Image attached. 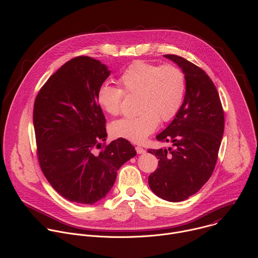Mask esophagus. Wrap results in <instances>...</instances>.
Wrapping results in <instances>:
<instances>
[{
    "label": "esophagus",
    "mask_w": 258,
    "mask_h": 258,
    "mask_svg": "<svg viewBox=\"0 0 258 258\" xmlns=\"http://www.w3.org/2000/svg\"><path fill=\"white\" fill-rule=\"evenodd\" d=\"M136 151H137L138 154H144V153H146V150L143 149L142 147H140V146H137V147H136Z\"/></svg>",
    "instance_id": "esophagus-1"
}]
</instances>
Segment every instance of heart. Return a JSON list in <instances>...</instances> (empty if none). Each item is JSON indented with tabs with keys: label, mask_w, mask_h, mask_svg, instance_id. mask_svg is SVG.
I'll list each match as a JSON object with an SVG mask.
<instances>
[{
	"label": "heart",
	"mask_w": 258,
	"mask_h": 258,
	"mask_svg": "<svg viewBox=\"0 0 258 258\" xmlns=\"http://www.w3.org/2000/svg\"><path fill=\"white\" fill-rule=\"evenodd\" d=\"M120 88L103 85L97 93L99 106L109 115H117L123 96L138 95L137 110L133 117L115 120L110 133L134 143H142L158 126L159 120H171L182 105L186 94V77L173 65H157L136 61L128 65L118 79Z\"/></svg>",
	"instance_id": "1"
}]
</instances>
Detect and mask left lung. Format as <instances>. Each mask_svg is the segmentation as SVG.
<instances>
[{"mask_svg": "<svg viewBox=\"0 0 258 258\" xmlns=\"http://www.w3.org/2000/svg\"><path fill=\"white\" fill-rule=\"evenodd\" d=\"M182 70L186 94L179 111L156 139L168 149H149L158 168L149 175L152 192L163 200L179 202L196 194L211 176L225 130L224 109L217 90L197 65L176 55H164Z\"/></svg>", "mask_w": 258, "mask_h": 258, "instance_id": "obj_1", "label": "left lung"}]
</instances>
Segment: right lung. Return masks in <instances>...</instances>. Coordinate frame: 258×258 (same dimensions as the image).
Returning <instances> with one entry per match:
<instances>
[{"mask_svg":"<svg viewBox=\"0 0 258 258\" xmlns=\"http://www.w3.org/2000/svg\"><path fill=\"white\" fill-rule=\"evenodd\" d=\"M110 76L105 64L79 56L46 82L33 105L36 154L42 171L65 199L94 204L114 185L117 170L137 152L119 138L106 141V119L97 93Z\"/></svg>","mask_w":258,"mask_h":258,"instance_id":"obj_1","label":"right lung"}]
</instances>
